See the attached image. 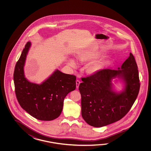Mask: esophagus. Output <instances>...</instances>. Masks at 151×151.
Masks as SVG:
<instances>
[{
    "label": "esophagus",
    "instance_id": "obj_1",
    "mask_svg": "<svg viewBox=\"0 0 151 151\" xmlns=\"http://www.w3.org/2000/svg\"><path fill=\"white\" fill-rule=\"evenodd\" d=\"M80 81L79 80H76V87H77V88H78V87H79V85H80Z\"/></svg>",
    "mask_w": 151,
    "mask_h": 151
}]
</instances>
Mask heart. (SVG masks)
Masks as SVG:
<instances>
[{
  "label": "heart",
  "mask_w": 151,
  "mask_h": 151,
  "mask_svg": "<svg viewBox=\"0 0 151 151\" xmlns=\"http://www.w3.org/2000/svg\"><path fill=\"white\" fill-rule=\"evenodd\" d=\"M98 56V53L96 52H86L83 54L79 55L78 57V59L79 61H87V60H92L94 59H96ZM69 65L72 68H75L77 66V63L73 59H71L69 61ZM101 68V64L99 62L93 63L92 64L90 65L88 68V72L90 73H94L99 71Z\"/></svg>",
  "instance_id": "b5f03b06"
}]
</instances>
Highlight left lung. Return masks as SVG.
Segmentation results:
<instances>
[{"mask_svg":"<svg viewBox=\"0 0 151 151\" xmlns=\"http://www.w3.org/2000/svg\"><path fill=\"white\" fill-rule=\"evenodd\" d=\"M122 70L103 69L81 78L79 90L81 96V116L90 125L101 127L116 122L126 116L137 98L140 83L134 57L129 56ZM116 76L126 81V88L117 95L111 88V80Z\"/></svg>","mask_w":151,"mask_h":151,"instance_id":"8db88e82","label":"left lung"}]
</instances>
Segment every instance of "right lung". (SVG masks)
<instances>
[{
	"label": "right lung",
	"instance_id": "1",
	"mask_svg": "<svg viewBox=\"0 0 151 151\" xmlns=\"http://www.w3.org/2000/svg\"><path fill=\"white\" fill-rule=\"evenodd\" d=\"M30 46L31 42H27L15 66L16 96L20 106L31 116L50 121L60 115L65 96L76 89V77L57 70L40 85L29 82L24 77V66Z\"/></svg>",
	"mask_w": 151,
	"mask_h": 151
}]
</instances>
